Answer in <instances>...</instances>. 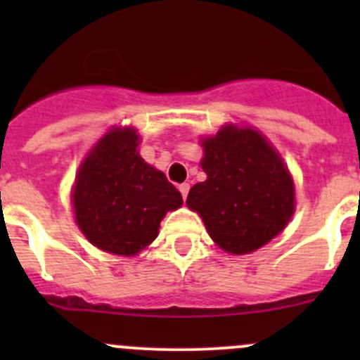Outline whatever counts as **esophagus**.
Here are the masks:
<instances>
[{
    "label": "esophagus",
    "mask_w": 360,
    "mask_h": 360,
    "mask_svg": "<svg viewBox=\"0 0 360 360\" xmlns=\"http://www.w3.org/2000/svg\"><path fill=\"white\" fill-rule=\"evenodd\" d=\"M179 191H181V195H183V198H184V200H186V197H188V191H190V184H188V183H183V184H179Z\"/></svg>",
    "instance_id": "obj_1"
}]
</instances>
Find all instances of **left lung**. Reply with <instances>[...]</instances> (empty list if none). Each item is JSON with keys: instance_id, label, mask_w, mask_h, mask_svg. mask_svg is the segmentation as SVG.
Instances as JSON below:
<instances>
[{"instance_id": "1", "label": "left lung", "mask_w": 360, "mask_h": 360, "mask_svg": "<svg viewBox=\"0 0 360 360\" xmlns=\"http://www.w3.org/2000/svg\"><path fill=\"white\" fill-rule=\"evenodd\" d=\"M207 174L188 193L210 238L231 254L259 249L294 212V186L284 162L259 132L224 127L203 141Z\"/></svg>"}]
</instances>
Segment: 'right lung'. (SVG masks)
Instances as JSON below:
<instances>
[{
  "instance_id": "add662e5",
  "label": "right lung",
  "mask_w": 360,
  "mask_h": 360,
  "mask_svg": "<svg viewBox=\"0 0 360 360\" xmlns=\"http://www.w3.org/2000/svg\"><path fill=\"white\" fill-rule=\"evenodd\" d=\"M134 129L110 130L85 160L72 191L76 223L90 244L134 256L157 238L167 210L183 197L137 153Z\"/></svg>"
}]
</instances>
